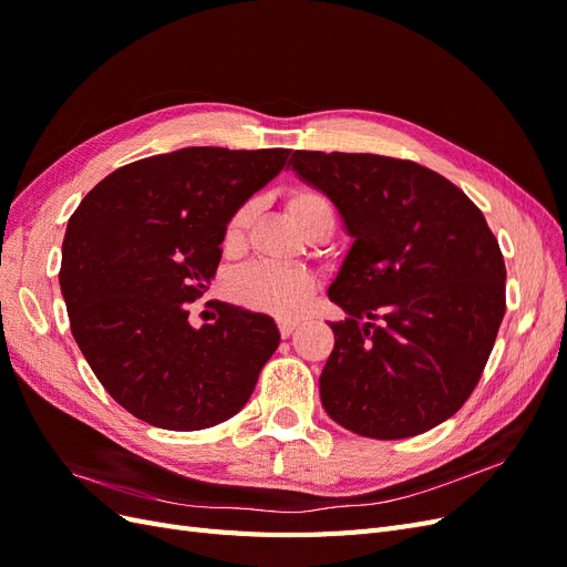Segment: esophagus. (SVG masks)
I'll list each match as a JSON object with an SVG mask.
<instances>
[{"label":"esophagus","instance_id":"esophagus-1","mask_svg":"<svg viewBox=\"0 0 567 567\" xmlns=\"http://www.w3.org/2000/svg\"><path fill=\"white\" fill-rule=\"evenodd\" d=\"M296 329H298V321L296 319H279V331H281L284 338L293 333Z\"/></svg>","mask_w":567,"mask_h":567}]
</instances>
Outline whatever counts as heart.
<instances>
[{"instance_id":"b5f03b06","label":"heart","mask_w":567,"mask_h":567,"mask_svg":"<svg viewBox=\"0 0 567 567\" xmlns=\"http://www.w3.org/2000/svg\"><path fill=\"white\" fill-rule=\"evenodd\" d=\"M286 210L302 234H310L323 221H336V210L329 196L319 188L298 186L286 194ZM255 217V205L241 203L231 213L225 227V250L238 252L246 244L248 229ZM317 279L307 269L284 267L271 262H255L238 269L231 279V296L236 302L257 312L279 317H296L312 302Z\"/></svg>"}]
</instances>
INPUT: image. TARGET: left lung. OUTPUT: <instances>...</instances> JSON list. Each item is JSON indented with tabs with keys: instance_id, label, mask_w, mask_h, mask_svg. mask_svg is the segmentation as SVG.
Segmentation results:
<instances>
[{
	"instance_id": "1",
	"label": "left lung",
	"mask_w": 567,
	"mask_h": 567,
	"mask_svg": "<svg viewBox=\"0 0 567 567\" xmlns=\"http://www.w3.org/2000/svg\"><path fill=\"white\" fill-rule=\"evenodd\" d=\"M354 244L329 298L348 312L319 392L336 423L373 440L431 431L466 404L506 312V265L477 205L414 161L296 151Z\"/></svg>"
}]
</instances>
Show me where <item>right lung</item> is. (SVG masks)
Wrapping results in <instances>:
<instances>
[{
	"mask_svg": "<svg viewBox=\"0 0 567 567\" xmlns=\"http://www.w3.org/2000/svg\"><path fill=\"white\" fill-rule=\"evenodd\" d=\"M290 148L192 146L117 167L68 219L59 284L71 331L111 398L165 431L231 419L255 390L279 329L267 315L192 305L215 277L238 205L277 177Z\"/></svg>",
	"mask_w": 567,
	"mask_h": 567,
	"instance_id": "add662e5",
	"label": "right lung"
}]
</instances>
